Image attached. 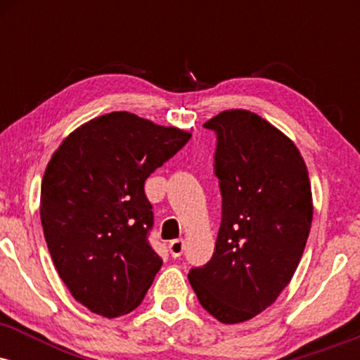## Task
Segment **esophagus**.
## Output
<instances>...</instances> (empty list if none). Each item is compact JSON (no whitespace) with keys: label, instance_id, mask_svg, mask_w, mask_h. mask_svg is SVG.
<instances>
[{"label":"esophagus","instance_id":"obj_1","mask_svg":"<svg viewBox=\"0 0 360 360\" xmlns=\"http://www.w3.org/2000/svg\"><path fill=\"white\" fill-rule=\"evenodd\" d=\"M169 252H171L172 257H181L184 252V240L183 238H176L169 243Z\"/></svg>","mask_w":360,"mask_h":360}]
</instances>
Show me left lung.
<instances>
[{"label": "left lung", "mask_w": 360, "mask_h": 360, "mask_svg": "<svg viewBox=\"0 0 360 360\" xmlns=\"http://www.w3.org/2000/svg\"><path fill=\"white\" fill-rule=\"evenodd\" d=\"M203 127L217 134L221 223L212 260L188 278L210 315L240 323L295 274L311 229V184L298 147L259 115L226 110Z\"/></svg>", "instance_id": "1"}]
</instances>
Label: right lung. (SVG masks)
I'll list each match as a JSON object with an SVG mask.
<instances>
[{"label":"right lung","instance_id":"1","mask_svg":"<svg viewBox=\"0 0 360 360\" xmlns=\"http://www.w3.org/2000/svg\"><path fill=\"white\" fill-rule=\"evenodd\" d=\"M191 139L128 111L89 120L47 164L40 220L53 266L74 300L96 315L134 311L162 266L143 184Z\"/></svg>","mask_w":360,"mask_h":360}]
</instances>
